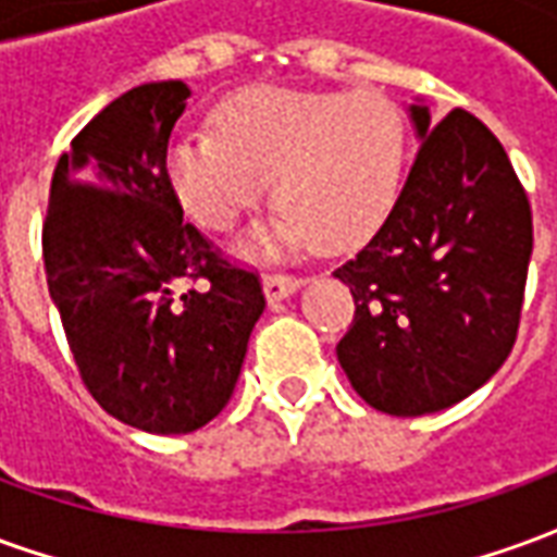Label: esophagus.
Returning a JSON list of instances; mask_svg holds the SVG:
<instances>
[{"label":"esophagus","mask_w":557,"mask_h":557,"mask_svg":"<svg viewBox=\"0 0 557 557\" xmlns=\"http://www.w3.org/2000/svg\"><path fill=\"white\" fill-rule=\"evenodd\" d=\"M301 286L304 280L289 277V274H265V277H262V289H265L268 301H283V298L295 295Z\"/></svg>","instance_id":"esophagus-1"}]
</instances>
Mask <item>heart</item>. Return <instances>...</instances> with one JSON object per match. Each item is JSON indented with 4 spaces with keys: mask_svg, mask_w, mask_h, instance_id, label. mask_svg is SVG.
<instances>
[{
    "mask_svg": "<svg viewBox=\"0 0 557 557\" xmlns=\"http://www.w3.org/2000/svg\"><path fill=\"white\" fill-rule=\"evenodd\" d=\"M166 148V178L184 211L232 230L268 190L280 206L238 242L247 259H280L319 238L327 250L367 242L403 190L409 134L397 103L370 89L259 86Z\"/></svg>",
    "mask_w": 557,
    "mask_h": 557,
    "instance_id": "1",
    "label": "heart"
}]
</instances>
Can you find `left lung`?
<instances>
[{"label":"left lung","instance_id":"left-lung-1","mask_svg":"<svg viewBox=\"0 0 557 557\" xmlns=\"http://www.w3.org/2000/svg\"><path fill=\"white\" fill-rule=\"evenodd\" d=\"M418 158L387 220L334 271L355 298L337 361L373 409L418 418L486 385L516 343L531 208L507 151L466 110L409 103Z\"/></svg>","mask_w":557,"mask_h":557}]
</instances>
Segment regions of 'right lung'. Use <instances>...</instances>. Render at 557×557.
<instances>
[{
  "mask_svg": "<svg viewBox=\"0 0 557 557\" xmlns=\"http://www.w3.org/2000/svg\"><path fill=\"white\" fill-rule=\"evenodd\" d=\"M190 86L143 83L55 163L44 265L89 394L127 426L184 435L218 418L265 310L259 277L220 262L184 223L166 148ZM208 293L175 296L184 278Z\"/></svg>",
  "mask_w": 557,
  "mask_h": 557,
  "instance_id": "right-lung-1",
  "label": "right lung"
}]
</instances>
